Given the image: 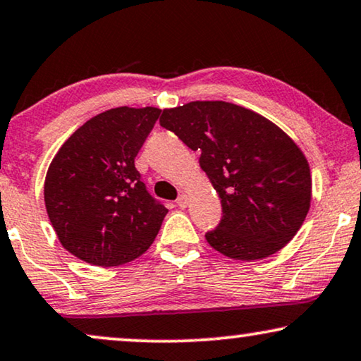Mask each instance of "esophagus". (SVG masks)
I'll use <instances>...</instances> for the list:
<instances>
[{"label":"esophagus","mask_w":361,"mask_h":361,"mask_svg":"<svg viewBox=\"0 0 361 361\" xmlns=\"http://www.w3.org/2000/svg\"><path fill=\"white\" fill-rule=\"evenodd\" d=\"M176 204L180 206V208H186V206H188V196H186L185 193H181L180 196H178Z\"/></svg>","instance_id":"34e87169"}]
</instances>
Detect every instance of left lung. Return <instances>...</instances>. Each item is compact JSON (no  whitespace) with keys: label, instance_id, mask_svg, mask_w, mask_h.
Returning a JSON list of instances; mask_svg holds the SVG:
<instances>
[{"label":"left lung","instance_id":"8db88e82","mask_svg":"<svg viewBox=\"0 0 361 361\" xmlns=\"http://www.w3.org/2000/svg\"><path fill=\"white\" fill-rule=\"evenodd\" d=\"M160 125L201 152L200 166L219 195L223 218L206 233L211 247L256 261L295 236L310 208V168L277 125L223 100L165 110Z\"/></svg>","mask_w":361,"mask_h":361}]
</instances>
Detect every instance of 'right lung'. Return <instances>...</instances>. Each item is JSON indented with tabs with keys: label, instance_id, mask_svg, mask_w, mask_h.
<instances>
[{
	"label": "right lung",
	"instance_id": "right-lung-1",
	"mask_svg": "<svg viewBox=\"0 0 361 361\" xmlns=\"http://www.w3.org/2000/svg\"><path fill=\"white\" fill-rule=\"evenodd\" d=\"M160 117L155 107H117L85 122L51 161L44 201L64 249L100 267L142 256L168 209L148 193L135 157Z\"/></svg>",
	"mask_w": 361,
	"mask_h": 361
}]
</instances>
